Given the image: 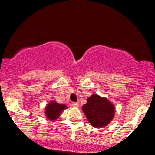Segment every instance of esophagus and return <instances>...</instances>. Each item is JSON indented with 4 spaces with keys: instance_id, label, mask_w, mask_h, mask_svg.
Wrapping results in <instances>:
<instances>
[{
    "instance_id": "obj_1",
    "label": "esophagus",
    "mask_w": 155,
    "mask_h": 155,
    "mask_svg": "<svg viewBox=\"0 0 155 155\" xmlns=\"http://www.w3.org/2000/svg\"><path fill=\"white\" fill-rule=\"evenodd\" d=\"M71 106H73V107H76V108L79 107V104H78V103H75V102L72 103V104H71Z\"/></svg>"
}]
</instances>
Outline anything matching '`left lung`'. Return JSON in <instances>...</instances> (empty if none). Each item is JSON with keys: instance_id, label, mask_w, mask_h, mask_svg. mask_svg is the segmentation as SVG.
I'll list each match as a JSON object with an SVG mask.
<instances>
[{"instance_id": "left-lung-1", "label": "left lung", "mask_w": 155, "mask_h": 155, "mask_svg": "<svg viewBox=\"0 0 155 155\" xmlns=\"http://www.w3.org/2000/svg\"><path fill=\"white\" fill-rule=\"evenodd\" d=\"M82 111L91 125L99 128L107 126L115 114L114 104L106 97L97 94L88 97L87 104L82 106Z\"/></svg>"}]
</instances>
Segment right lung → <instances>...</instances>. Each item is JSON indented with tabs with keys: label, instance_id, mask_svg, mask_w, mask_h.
Segmentation results:
<instances>
[{
	"label": "right lung",
	"instance_id": "obj_1",
	"mask_svg": "<svg viewBox=\"0 0 155 155\" xmlns=\"http://www.w3.org/2000/svg\"><path fill=\"white\" fill-rule=\"evenodd\" d=\"M66 105L57 103L55 101H51L45 107V115L49 120L54 121L59 118L61 112L66 109Z\"/></svg>",
	"mask_w": 155,
	"mask_h": 155
}]
</instances>
